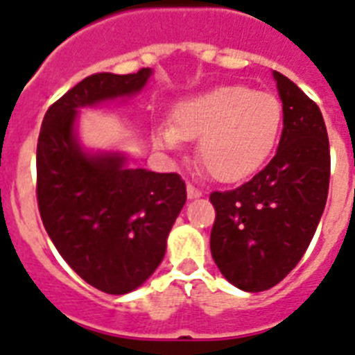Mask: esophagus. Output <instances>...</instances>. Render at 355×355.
Masks as SVG:
<instances>
[{"instance_id":"1","label":"esophagus","mask_w":355,"mask_h":355,"mask_svg":"<svg viewBox=\"0 0 355 355\" xmlns=\"http://www.w3.org/2000/svg\"><path fill=\"white\" fill-rule=\"evenodd\" d=\"M202 195H204L202 189H198V187L193 186V184H187V198H200Z\"/></svg>"}]
</instances>
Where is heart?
<instances>
[{
  "label": "heart",
  "mask_w": 355,
  "mask_h": 355,
  "mask_svg": "<svg viewBox=\"0 0 355 355\" xmlns=\"http://www.w3.org/2000/svg\"><path fill=\"white\" fill-rule=\"evenodd\" d=\"M284 108L276 95L225 85L180 101L171 124L155 126V142L178 150L200 139L198 159L220 182H240L267 162L278 144Z\"/></svg>",
  "instance_id": "obj_1"
}]
</instances>
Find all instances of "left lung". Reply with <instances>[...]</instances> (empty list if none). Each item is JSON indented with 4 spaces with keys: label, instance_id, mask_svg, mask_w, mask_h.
Listing matches in <instances>:
<instances>
[{
    "label": "left lung",
    "instance_id": "obj_1",
    "mask_svg": "<svg viewBox=\"0 0 355 355\" xmlns=\"http://www.w3.org/2000/svg\"><path fill=\"white\" fill-rule=\"evenodd\" d=\"M284 108L278 151L233 191L211 193V254L245 293L274 287L302 260L323 214L330 180L329 135L318 104L272 71Z\"/></svg>",
    "mask_w": 355,
    "mask_h": 355
}]
</instances>
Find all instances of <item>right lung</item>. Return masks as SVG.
<instances>
[{"mask_svg":"<svg viewBox=\"0 0 355 355\" xmlns=\"http://www.w3.org/2000/svg\"><path fill=\"white\" fill-rule=\"evenodd\" d=\"M153 70L94 73L49 108L37 139V205L59 254L106 294L141 287L166 254L186 204L177 173L128 168L121 151H88L77 135L79 110L144 90Z\"/></svg>","mask_w":355,"mask_h":355,"instance_id":"1","label":"right lung"}]
</instances>
